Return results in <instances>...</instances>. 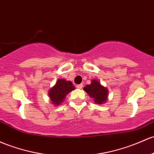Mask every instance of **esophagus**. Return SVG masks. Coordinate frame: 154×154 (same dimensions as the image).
<instances>
[{
	"mask_svg": "<svg viewBox=\"0 0 154 154\" xmlns=\"http://www.w3.org/2000/svg\"><path fill=\"white\" fill-rule=\"evenodd\" d=\"M77 88L78 89H81L82 88V84H79V85H77Z\"/></svg>",
	"mask_w": 154,
	"mask_h": 154,
	"instance_id": "esophagus-1",
	"label": "esophagus"
}]
</instances>
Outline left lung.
I'll use <instances>...</instances> for the list:
<instances>
[{"mask_svg": "<svg viewBox=\"0 0 154 154\" xmlns=\"http://www.w3.org/2000/svg\"><path fill=\"white\" fill-rule=\"evenodd\" d=\"M83 89L91 97L94 98V102L97 104H102L107 100V89L101 85L97 80H93L91 85H87Z\"/></svg>", "mask_w": 154, "mask_h": 154, "instance_id": "1", "label": "left lung"}]
</instances>
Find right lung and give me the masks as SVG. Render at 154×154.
I'll return each mask as SVG.
<instances>
[{"label":"right lung","mask_w":154,"mask_h":154,"mask_svg":"<svg viewBox=\"0 0 154 154\" xmlns=\"http://www.w3.org/2000/svg\"><path fill=\"white\" fill-rule=\"evenodd\" d=\"M74 89V86L71 81H66L64 79H60L55 86L49 91L50 100L55 105H58L63 102L66 96Z\"/></svg>","instance_id":"right-lung-1"}]
</instances>
